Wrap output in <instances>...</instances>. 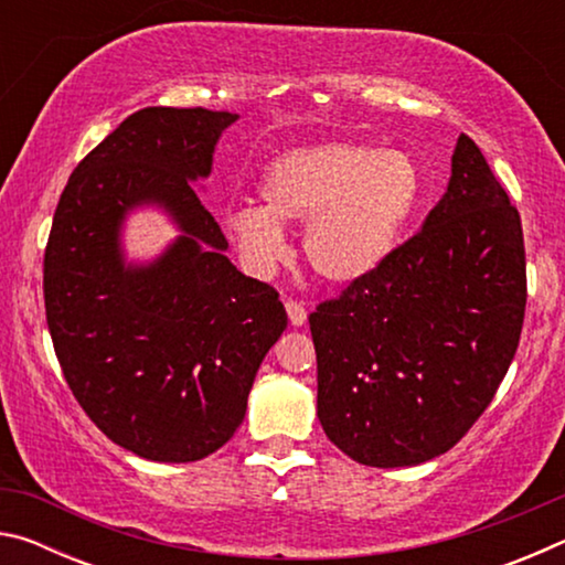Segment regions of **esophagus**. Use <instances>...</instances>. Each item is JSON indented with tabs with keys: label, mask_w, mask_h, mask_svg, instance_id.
Here are the masks:
<instances>
[{
	"label": "esophagus",
	"mask_w": 565,
	"mask_h": 565,
	"mask_svg": "<svg viewBox=\"0 0 565 565\" xmlns=\"http://www.w3.org/2000/svg\"><path fill=\"white\" fill-rule=\"evenodd\" d=\"M286 313H289L291 327H303V323H306V309H303V303L289 299V301H286Z\"/></svg>",
	"instance_id": "esophagus-1"
}]
</instances>
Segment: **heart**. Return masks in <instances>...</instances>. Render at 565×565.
I'll use <instances>...</instances> for the list:
<instances>
[{"instance_id": "heart-1", "label": "heart", "mask_w": 565, "mask_h": 565, "mask_svg": "<svg viewBox=\"0 0 565 565\" xmlns=\"http://www.w3.org/2000/svg\"><path fill=\"white\" fill-rule=\"evenodd\" d=\"M259 206L226 214L248 269L286 252L284 224H306L303 256L323 281L349 286L374 274L398 246L420 202V171L404 151L351 141L291 149L264 169Z\"/></svg>"}]
</instances>
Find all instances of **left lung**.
<instances>
[{"instance_id":"8db88e82","label":"left lung","mask_w":565,"mask_h":565,"mask_svg":"<svg viewBox=\"0 0 565 565\" xmlns=\"http://www.w3.org/2000/svg\"><path fill=\"white\" fill-rule=\"evenodd\" d=\"M523 313L519 209L461 134L420 232L309 317L329 441L376 468L446 454L499 391Z\"/></svg>"}]
</instances>
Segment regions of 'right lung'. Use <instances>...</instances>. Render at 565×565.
<instances>
[{
	"label": "right lung",
	"instance_id": "add662e5",
	"mask_svg": "<svg viewBox=\"0 0 565 565\" xmlns=\"http://www.w3.org/2000/svg\"><path fill=\"white\" fill-rule=\"evenodd\" d=\"M236 119L202 107L134 111L72 171L46 242L44 309L66 384L104 436L149 461L222 448L286 329L279 294L226 259L191 184L212 174ZM145 203L182 234L159 260L127 265L120 224Z\"/></svg>",
	"mask_w": 565,
	"mask_h": 565
}]
</instances>
